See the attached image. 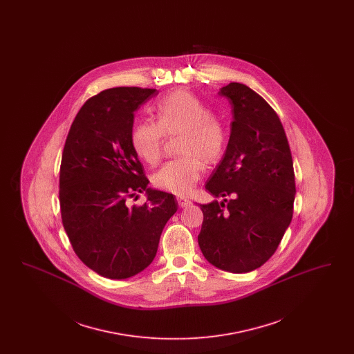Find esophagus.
Listing matches in <instances>:
<instances>
[{"label":"esophagus","instance_id":"34e87169","mask_svg":"<svg viewBox=\"0 0 354 354\" xmlns=\"http://www.w3.org/2000/svg\"><path fill=\"white\" fill-rule=\"evenodd\" d=\"M178 204H179V207L185 208V207H188V205L191 204V201H188V199H185V198H178Z\"/></svg>","mask_w":354,"mask_h":354}]
</instances>
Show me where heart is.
Instances as JSON below:
<instances>
[{"mask_svg": "<svg viewBox=\"0 0 354 354\" xmlns=\"http://www.w3.org/2000/svg\"><path fill=\"white\" fill-rule=\"evenodd\" d=\"M155 120L138 122L131 131V146L139 159L156 165L165 135H182V158L165 163L152 176L158 188L175 195H188L205 166L218 165L228 145V130L209 106L189 91H175L155 104Z\"/></svg>", "mask_w": 354, "mask_h": 354, "instance_id": "1", "label": "heart"}]
</instances>
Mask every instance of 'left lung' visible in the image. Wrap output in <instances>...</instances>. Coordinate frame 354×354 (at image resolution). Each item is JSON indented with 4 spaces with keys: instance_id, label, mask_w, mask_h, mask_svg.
Segmentation results:
<instances>
[{
    "instance_id": "8db88e82",
    "label": "left lung",
    "mask_w": 354,
    "mask_h": 354,
    "mask_svg": "<svg viewBox=\"0 0 354 354\" xmlns=\"http://www.w3.org/2000/svg\"><path fill=\"white\" fill-rule=\"evenodd\" d=\"M234 120L223 159L205 189L223 202L201 204L198 243L216 268L247 273L276 252L293 216V160L284 127L264 98L243 84L221 87Z\"/></svg>"
}]
</instances>
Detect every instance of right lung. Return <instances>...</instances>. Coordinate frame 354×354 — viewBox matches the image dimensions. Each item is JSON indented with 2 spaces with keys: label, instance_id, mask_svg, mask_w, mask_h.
<instances>
[{
  "label": "right lung",
  "instance_id": "1",
  "mask_svg": "<svg viewBox=\"0 0 354 354\" xmlns=\"http://www.w3.org/2000/svg\"><path fill=\"white\" fill-rule=\"evenodd\" d=\"M155 88L114 87L84 102L71 123L59 169L62 224L75 254L111 280L135 276L153 260L162 231L176 212L169 192L149 188L131 146L134 111ZM146 190L148 202L127 201Z\"/></svg>",
  "mask_w": 354,
  "mask_h": 354
}]
</instances>
